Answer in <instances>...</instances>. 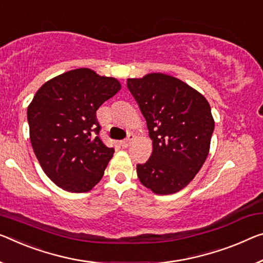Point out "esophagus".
Segmentation results:
<instances>
[{
  "instance_id": "34e87169",
  "label": "esophagus",
  "mask_w": 263,
  "mask_h": 263,
  "mask_svg": "<svg viewBox=\"0 0 263 263\" xmlns=\"http://www.w3.org/2000/svg\"><path fill=\"white\" fill-rule=\"evenodd\" d=\"M133 140H134V135L133 134H128V136L126 137V139H124L123 141H121V145H122L123 148H127V147H129V145H130V143L133 142Z\"/></svg>"
}]
</instances>
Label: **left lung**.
Masks as SVG:
<instances>
[{
    "instance_id": "obj_1",
    "label": "left lung",
    "mask_w": 263,
    "mask_h": 263,
    "mask_svg": "<svg viewBox=\"0 0 263 263\" xmlns=\"http://www.w3.org/2000/svg\"><path fill=\"white\" fill-rule=\"evenodd\" d=\"M127 87L153 141L149 160L136 165L141 183L160 195L181 191L208 156L214 132L208 101L182 81L160 72L128 79Z\"/></svg>"
}]
</instances>
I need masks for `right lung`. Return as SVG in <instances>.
<instances>
[{
    "mask_svg": "<svg viewBox=\"0 0 263 263\" xmlns=\"http://www.w3.org/2000/svg\"><path fill=\"white\" fill-rule=\"evenodd\" d=\"M120 89L118 80L80 68L44 83L28 107L35 155L63 191L89 192L102 179L114 148L99 137L96 110Z\"/></svg>",
    "mask_w": 263,
    "mask_h": 263,
    "instance_id": "right-lung-1",
    "label": "right lung"
}]
</instances>
